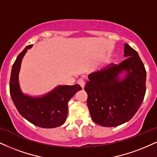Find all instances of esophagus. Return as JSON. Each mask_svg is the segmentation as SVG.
Wrapping results in <instances>:
<instances>
[{"label":"esophagus","mask_w":157,"mask_h":157,"mask_svg":"<svg viewBox=\"0 0 157 157\" xmlns=\"http://www.w3.org/2000/svg\"><path fill=\"white\" fill-rule=\"evenodd\" d=\"M78 84L80 85L81 86H82V89H84V84H85V82H84V81L83 80L82 78H80L79 79V80L78 81Z\"/></svg>","instance_id":"obj_1"}]
</instances>
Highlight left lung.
Here are the masks:
<instances>
[{"instance_id": "left-lung-1", "label": "left lung", "mask_w": 157, "mask_h": 157, "mask_svg": "<svg viewBox=\"0 0 157 157\" xmlns=\"http://www.w3.org/2000/svg\"><path fill=\"white\" fill-rule=\"evenodd\" d=\"M124 52L127 59L91 73L84 86L91 118L103 127H117L129 121L146 94V72L138 52L126 43ZM123 72L125 75L120 78Z\"/></svg>"}]
</instances>
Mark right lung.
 I'll return each mask as SVG.
<instances>
[{"mask_svg": "<svg viewBox=\"0 0 157 157\" xmlns=\"http://www.w3.org/2000/svg\"><path fill=\"white\" fill-rule=\"evenodd\" d=\"M33 45L25 48L17 57L11 69L10 94L17 111L33 124L42 128H55L63 125L67 116V102L79 90L80 85H59L40 97L23 93L19 86V73L22 58Z\"/></svg>", "mask_w": 157, "mask_h": 157, "instance_id": "right-lung-1", "label": "right lung"}]
</instances>
